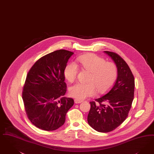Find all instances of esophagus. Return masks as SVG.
<instances>
[{
	"label": "esophagus",
	"instance_id": "esophagus-1",
	"mask_svg": "<svg viewBox=\"0 0 154 154\" xmlns=\"http://www.w3.org/2000/svg\"><path fill=\"white\" fill-rule=\"evenodd\" d=\"M82 102H83V100H79V99H75L74 100V103L75 104H79V103H81Z\"/></svg>",
	"mask_w": 154,
	"mask_h": 154
}]
</instances>
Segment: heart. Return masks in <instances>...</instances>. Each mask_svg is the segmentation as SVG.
<instances>
[{
  "instance_id": "b5f03b06",
  "label": "heart",
  "mask_w": 154,
  "mask_h": 154,
  "mask_svg": "<svg viewBox=\"0 0 154 154\" xmlns=\"http://www.w3.org/2000/svg\"><path fill=\"white\" fill-rule=\"evenodd\" d=\"M77 61L82 69L91 72L89 83H77L69 88V94L75 99L82 100L99 93L106 92L115 81L117 67L112 62L105 61L104 58L94 54L80 55ZM79 69L74 62H69L64 69L66 79L73 82L77 77Z\"/></svg>"
}]
</instances>
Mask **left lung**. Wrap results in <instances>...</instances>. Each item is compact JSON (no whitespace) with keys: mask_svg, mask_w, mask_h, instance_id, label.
<instances>
[{"mask_svg":"<svg viewBox=\"0 0 154 154\" xmlns=\"http://www.w3.org/2000/svg\"><path fill=\"white\" fill-rule=\"evenodd\" d=\"M117 67V77L109 91L96 102H90L88 122L100 132H108L116 128L128 116L134 97L135 80L128 65L115 53L104 51Z\"/></svg>","mask_w":154,"mask_h":154,"instance_id":"1","label":"left lung"}]
</instances>
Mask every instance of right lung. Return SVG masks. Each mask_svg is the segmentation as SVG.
<instances>
[{
  "label": "right lung",
  "mask_w": 154,
  "mask_h": 154,
  "mask_svg": "<svg viewBox=\"0 0 154 154\" xmlns=\"http://www.w3.org/2000/svg\"><path fill=\"white\" fill-rule=\"evenodd\" d=\"M74 53L58 50L44 55L29 72L22 99L29 120L38 128L54 131L65 122L73 99L63 97L66 92L64 69Z\"/></svg>",
  "instance_id": "right-lung-1"
}]
</instances>
